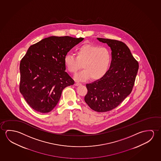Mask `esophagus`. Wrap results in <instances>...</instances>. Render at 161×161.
Returning a JSON list of instances; mask_svg holds the SVG:
<instances>
[{
    "mask_svg": "<svg viewBox=\"0 0 161 161\" xmlns=\"http://www.w3.org/2000/svg\"><path fill=\"white\" fill-rule=\"evenodd\" d=\"M81 83H78V82H76L75 83V86H79V85H80Z\"/></svg>",
    "mask_w": 161,
    "mask_h": 161,
    "instance_id": "obj_1",
    "label": "esophagus"
}]
</instances>
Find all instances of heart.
I'll return each mask as SVG.
<instances>
[{
    "label": "heart",
    "instance_id": "obj_1",
    "mask_svg": "<svg viewBox=\"0 0 161 161\" xmlns=\"http://www.w3.org/2000/svg\"><path fill=\"white\" fill-rule=\"evenodd\" d=\"M76 56L67 54L64 57V65L71 73H75L83 66L84 70L75 76L77 80L91 78L98 80L104 77L110 68L111 54L106 47L84 45L75 51Z\"/></svg>",
    "mask_w": 161,
    "mask_h": 161
}]
</instances>
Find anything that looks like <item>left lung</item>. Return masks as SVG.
Instances as JSON below:
<instances>
[{
    "label": "left lung",
    "mask_w": 161,
    "mask_h": 161,
    "mask_svg": "<svg viewBox=\"0 0 161 161\" xmlns=\"http://www.w3.org/2000/svg\"><path fill=\"white\" fill-rule=\"evenodd\" d=\"M111 49L110 69L102 78L86 84L84 101L95 111L106 112L120 105L132 91L139 69L127 45L121 41L97 38Z\"/></svg>",
    "instance_id": "left-lung-1"
}]
</instances>
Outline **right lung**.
Returning <instances> with one entry per match:
<instances>
[{
    "instance_id": "1",
    "label": "right lung",
    "mask_w": 161,
    "mask_h": 161,
    "mask_svg": "<svg viewBox=\"0 0 161 161\" xmlns=\"http://www.w3.org/2000/svg\"><path fill=\"white\" fill-rule=\"evenodd\" d=\"M83 39L51 36L28 48L20 61L19 91L33 110L50 112L59 102L63 90L74 84L65 71L64 57Z\"/></svg>"
}]
</instances>
